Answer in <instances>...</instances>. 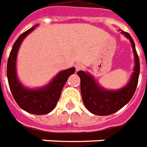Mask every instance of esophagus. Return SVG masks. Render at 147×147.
I'll list each match as a JSON object with an SVG mask.
<instances>
[{
  "label": "esophagus",
  "mask_w": 147,
  "mask_h": 147,
  "mask_svg": "<svg viewBox=\"0 0 147 147\" xmlns=\"http://www.w3.org/2000/svg\"><path fill=\"white\" fill-rule=\"evenodd\" d=\"M83 64H81V63H77L76 65H75V69H76V71H79V70H81V69H83Z\"/></svg>",
  "instance_id": "34e87169"
}]
</instances>
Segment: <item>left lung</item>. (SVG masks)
I'll return each instance as SVG.
<instances>
[{
  "label": "left lung",
  "instance_id": "left-lung-1",
  "mask_svg": "<svg viewBox=\"0 0 147 147\" xmlns=\"http://www.w3.org/2000/svg\"><path fill=\"white\" fill-rule=\"evenodd\" d=\"M126 37L130 40L135 55V69L131 81L125 88L117 91H108L102 88L96 83L93 77L84 71H78L81 79V92L83 102L91 113L99 116H107L118 111L130 101L136 90L140 65L135 43L130 34L121 31Z\"/></svg>",
  "mask_w": 147,
  "mask_h": 147
}]
</instances>
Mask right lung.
I'll return each mask as SVG.
<instances>
[{
  "instance_id": "1",
  "label": "right lung",
  "mask_w": 147,
  "mask_h": 147,
  "mask_svg": "<svg viewBox=\"0 0 147 147\" xmlns=\"http://www.w3.org/2000/svg\"><path fill=\"white\" fill-rule=\"evenodd\" d=\"M34 26L22 33L14 43L7 60V77L11 92L19 107L28 113L43 115L50 113L55 107L63 87L69 76L74 74L75 68L61 71L48 86L40 89H26L19 83L16 72L17 52L22 40L34 30Z\"/></svg>"
}]
</instances>
